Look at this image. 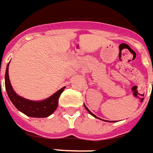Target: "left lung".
<instances>
[{"instance_id":"1","label":"left lung","mask_w":153,"mask_h":153,"mask_svg":"<svg viewBox=\"0 0 153 153\" xmlns=\"http://www.w3.org/2000/svg\"><path fill=\"white\" fill-rule=\"evenodd\" d=\"M85 109H86V110H87L88 112H90V114H91V115H92V116H94V117H96V116H95V115H94V114H93V113H92V112H90V110H89V109H88V108H87V107H86V106H85Z\"/></svg>"}]
</instances>
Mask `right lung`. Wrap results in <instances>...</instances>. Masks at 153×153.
<instances>
[{
  "label": "right lung",
  "mask_w": 153,
  "mask_h": 153,
  "mask_svg": "<svg viewBox=\"0 0 153 153\" xmlns=\"http://www.w3.org/2000/svg\"><path fill=\"white\" fill-rule=\"evenodd\" d=\"M9 63L6 67L5 76V90L12 103L15 108L31 117H47L56 110L59 104V99L65 87L58 90L56 93L43 101H32L23 99L15 93L11 86L9 78Z\"/></svg>",
  "instance_id": "add662e5"
}]
</instances>
